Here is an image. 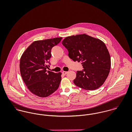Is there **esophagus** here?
Here are the masks:
<instances>
[{
  "label": "esophagus",
  "mask_w": 132,
  "mask_h": 132,
  "mask_svg": "<svg viewBox=\"0 0 132 132\" xmlns=\"http://www.w3.org/2000/svg\"><path fill=\"white\" fill-rule=\"evenodd\" d=\"M62 73V74H63V75H66L68 72H66V71H63Z\"/></svg>",
  "instance_id": "esophagus-1"
}]
</instances>
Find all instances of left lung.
<instances>
[{
	"mask_svg": "<svg viewBox=\"0 0 132 132\" xmlns=\"http://www.w3.org/2000/svg\"><path fill=\"white\" fill-rule=\"evenodd\" d=\"M62 45L74 61H81L84 68L77 71L74 83L76 86L88 90L101 87L109 74L111 68L110 54L101 40L86 34L65 38Z\"/></svg>",
	"mask_w": 132,
	"mask_h": 132,
	"instance_id": "8db88e82",
	"label": "left lung"
}]
</instances>
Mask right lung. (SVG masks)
<instances>
[{"label":"right lung","instance_id":"1","mask_svg":"<svg viewBox=\"0 0 132 132\" xmlns=\"http://www.w3.org/2000/svg\"><path fill=\"white\" fill-rule=\"evenodd\" d=\"M62 38L34 42L21 57L20 70L22 79L33 94L41 97H47L58 89L61 80V73L46 70L50 62L51 49ZM50 64V63H49Z\"/></svg>","mask_w":132,"mask_h":132}]
</instances>
